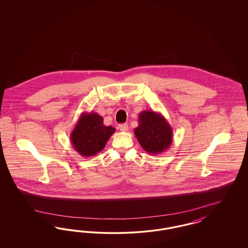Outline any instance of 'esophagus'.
<instances>
[{
	"label": "esophagus",
	"mask_w": 248,
	"mask_h": 248,
	"mask_svg": "<svg viewBox=\"0 0 248 248\" xmlns=\"http://www.w3.org/2000/svg\"><path fill=\"white\" fill-rule=\"evenodd\" d=\"M119 129L123 132H125L128 130V124H119Z\"/></svg>",
	"instance_id": "34e87169"
}]
</instances>
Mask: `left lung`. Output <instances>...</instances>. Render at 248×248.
<instances>
[{"mask_svg": "<svg viewBox=\"0 0 248 248\" xmlns=\"http://www.w3.org/2000/svg\"><path fill=\"white\" fill-rule=\"evenodd\" d=\"M134 131L144 151L153 155L167 151L173 141L172 127L161 113L154 110L140 113L139 125Z\"/></svg>", "mask_w": 248, "mask_h": 248, "instance_id": "8db88e82", "label": "left lung"}]
</instances>
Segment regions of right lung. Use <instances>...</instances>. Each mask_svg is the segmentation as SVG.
<instances>
[{
    "mask_svg": "<svg viewBox=\"0 0 248 248\" xmlns=\"http://www.w3.org/2000/svg\"><path fill=\"white\" fill-rule=\"evenodd\" d=\"M114 132V127L104 125L99 114L83 112L71 132V141L78 154L83 157H91L105 148Z\"/></svg>",
    "mask_w": 248,
    "mask_h": 248,
    "instance_id": "1",
    "label": "right lung"
}]
</instances>
